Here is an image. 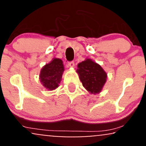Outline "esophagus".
Instances as JSON below:
<instances>
[{
  "label": "esophagus",
  "instance_id": "obj_1",
  "mask_svg": "<svg viewBox=\"0 0 146 146\" xmlns=\"http://www.w3.org/2000/svg\"><path fill=\"white\" fill-rule=\"evenodd\" d=\"M68 66H69V67H71V68L74 67V66H75L74 62H70L68 63Z\"/></svg>",
  "mask_w": 146,
  "mask_h": 146
}]
</instances>
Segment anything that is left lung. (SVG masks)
Instances as JSON below:
<instances>
[{
	"label": "left lung",
	"mask_w": 146,
	"mask_h": 146,
	"mask_svg": "<svg viewBox=\"0 0 146 146\" xmlns=\"http://www.w3.org/2000/svg\"><path fill=\"white\" fill-rule=\"evenodd\" d=\"M76 72L87 91L94 95L101 93L106 82L107 73L99 64L86 58L78 64Z\"/></svg>",
	"instance_id": "obj_1"
}]
</instances>
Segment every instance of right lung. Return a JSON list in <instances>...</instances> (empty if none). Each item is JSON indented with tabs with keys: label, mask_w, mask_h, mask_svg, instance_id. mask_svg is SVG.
Instances as JSON below:
<instances>
[{
	"label": "right lung",
	"mask_w": 146,
	"mask_h": 146,
	"mask_svg": "<svg viewBox=\"0 0 146 146\" xmlns=\"http://www.w3.org/2000/svg\"><path fill=\"white\" fill-rule=\"evenodd\" d=\"M64 71L62 60L54 58L49 63L42 68L40 80L42 86L48 90H53L59 86Z\"/></svg>",
	"instance_id": "obj_1"
}]
</instances>
